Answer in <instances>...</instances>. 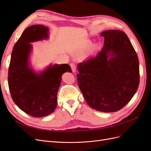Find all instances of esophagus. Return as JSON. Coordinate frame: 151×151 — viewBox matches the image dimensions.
I'll use <instances>...</instances> for the list:
<instances>
[{
    "instance_id": "34e87169",
    "label": "esophagus",
    "mask_w": 151,
    "mask_h": 151,
    "mask_svg": "<svg viewBox=\"0 0 151 151\" xmlns=\"http://www.w3.org/2000/svg\"><path fill=\"white\" fill-rule=\"evenodd\" d=\"M70 67L72 68V70L73 71V72H75L76 71V65L74 63H70Z\"/></svg>"
}]
</instances>
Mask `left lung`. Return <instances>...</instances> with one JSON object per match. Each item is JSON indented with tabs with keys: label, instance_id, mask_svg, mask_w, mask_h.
Here are the masks:
<instances>
[{
	"label": "left lung",
	"instance_id": "left-lung-1",
	"mask_svg": "<svg viewBox=\"0 0 151 151\" xmlns=\"http://www.w3.org/2000/svg\"><path fill=\"white\" fill-rule=\"evenodd\" d=\"M104 45L96 56L78 65L77 83L89 106L102 112H115L129 103L139 88L137 55L124 32H102Z\"/></svg>",
	"mask_w": 151,
	"mask_h": 151
}]
</instances>
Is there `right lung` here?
I'll return each mask as SVG.
<instances>
[{
	"label": "right lung",
	"mask_w": 151,
	"mask_h": 151,
	"mask_svg": "<svg viewBox=\"0 0 151 151\" xmlns=\"http://www.w3.org/2000/svg\"><path fill=\"white\" fill-rule=\"evenodd\" d=\"M48 28L43 25L27 28L14 46L8 70L9 88L13 101L28 115L40 118L55 109L62 76L72 72L69 65H50L37 74L29 67L30 43L48 37Z\"/></svg>",
	"instance_id": "obj_1"
}]
</instances>
